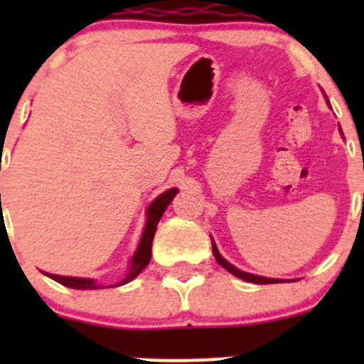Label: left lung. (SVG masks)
I'll list each match as a JSON object with an SVG mask.
<instances>
[{
  "mask_svg": "<svg viewBox=\"0 0 364 364\" xmlns=\"http://www.w3.org/2000/svg\"><path fill=\"white\" fill-rule=\"evenodd\" d=\"M326 102H328V105H329V107H331V104H329L328 98H326ZM340 130H341V128H340ZM341 135H343V134H341ZM213 255H215L216 262H218L220 266L225 267V269L229 271V273H232L234 277L241 278V280H245V282H252V284H259V285L278 284V282H284V280H280V278H266V277H259V274H252V273H247V271L237 269L236 266H232V264H230L229 260H225L222 255H220V252H218V248H216L215 241H213ZM285 282H287V280H285ZM289 282H291V280H289ZM292 282H294V280H292Z\"/></svg>",
  "mask_w": 364,
  "mask_h": 364,
  "instance_id": "left-lung-1",
  "label": "left lung"
}]
</instances>
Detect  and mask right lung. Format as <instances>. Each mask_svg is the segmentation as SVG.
Segmentation results:
<instances>
[{
	"instance_id": "1",
	"label": "right lung",
	"mask_w": 364,
	"mask_h": 364,
	"mask_svg": "<svg viewBox=\"0 0 364 364\" xmlns=\"http://www.w3.org/2000/svg\"><path fill=\"white\" fill-rule=\"evenodd\" d=\"M176 193H178V188L167 190V192H164L161 196L156 197V199L149 204V208L146 209V225H144V230H142L141 241H139V247L137 250H135L134 257L130 259V266H128L127 277H124L121 282H117V284L114 285H100L97 284V280H93V278L61 277V274H50V273H43V274H47V277L56 280L58 284L65 285V287L79 289V291H95V289L119 287V285H124L128 284V282H132L137 274H141V271L144 269V267L149 264V260H151V243L156 232V225H159L161 215L165 213L167 205L172 203Z\"/></svg>"
}]
</instances>
